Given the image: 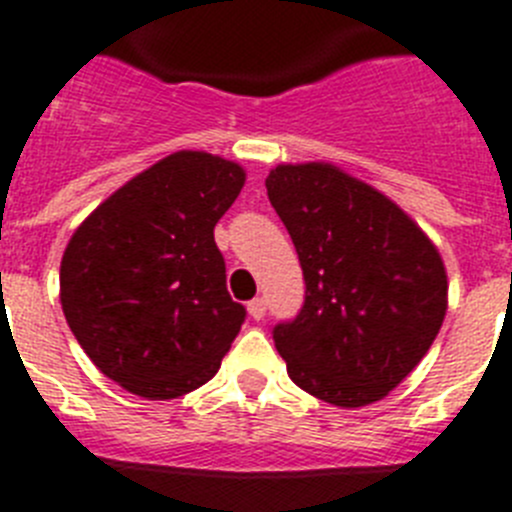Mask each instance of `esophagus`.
<instances>
[{
    "mask_svg": "<svg viewBox=\"0 0 512 512\" xmlns=\"http://www.w3.org/2000/svg\"><path fill=\"white\" fill-rule=\"evenodd\" d=\"M265 309H268V301H265V299H252L250 304H247V311H250V317L257 319V322H260V319L265 317Z\"/></svg>",
    "mask_w": 512,
    "mask_h": 512,
    "instance_id": "34e87169",
    "label": "esophagus"
}]
</instances>
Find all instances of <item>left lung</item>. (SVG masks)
<instances>
[{"mask_svg": "<svg viewBox=\"0 0 512 512\" xmlns=\"http://www.w3.org/2000/svg\"><path fill=\"white\" fill-rule=\"evenodd\" d=\"M265 188L306 281L299 314L273 327L288 376L335 407L379 402L441 330V255L397 203L332 164H281Z\"/></svg>", "mask_w": 512, "mask_h": 512, "instance_id": "left-lung-1", "label": "left lung"}]
</instances>
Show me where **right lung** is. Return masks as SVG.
I'll return each instance as SVG.
<instances>
[{
	"mask_svg": "<svg viewBox=\"0 0 512 512\" xmlns=\"http://www.w3.org/2000/svg\"><path fill=\"white\" fill-rule=\"evenodd\" d=\"M242 185L239 164L177 151L115 190L66 244L64 317L123 389L175 399L219 371L247 309L226 291L213 226Z\"/></svg>",
	"mask_w": 512,
	"mask_h": 512,
	"instance_id": "add662e5",
	"label": "right lung"
}]
</instances>
